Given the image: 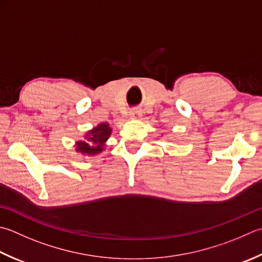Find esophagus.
Listing matches in <instances>:
<instances>
[{"label":"esophagus","mask_w":262,"mask_h":262,"mask_svg":"<svg viewBox=\"0 0 262 262\" xmlns=\"http://www.w3.org/2000/svg\"><path fill=\"white\" fill-rule=\"evenodd\" d=\"M129 116H130L132 119H140L141 116H142V112H141L140 109H133L130 111Z\"/></svg>","instance_id":"34e87169"}]
</instances>
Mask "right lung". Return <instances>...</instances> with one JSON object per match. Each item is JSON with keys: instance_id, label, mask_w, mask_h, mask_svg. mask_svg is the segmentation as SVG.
Masks as SVG:
<instances>
[{"instance_id": "obj_1", "label": "right lung", "mask_w": 262, "mask_h": 262, "mask_svg": "<svg viewBox=\"0 0 262 262\" xmlns=\"http://www.w3.org/2000/svg\"><path fill=\"white\" fill-rule=\"evenodd\" d=\"M112 129L107 122H102L86 133L85 140L76 142V151L81 155L95 156L103 151L105 142L110 137Z\"/></svg>"}]
</instances>
